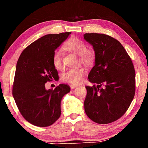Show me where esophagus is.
Here are the masks:
<instances>
[{"mask_svg": "<svg viewBox=\"0 0 148 148\" xmlns=\"http://www.w3.org/2000/svg\"><path fill=\"white\" fill-rule=\"evenodd\" d=\"M76 87H77V85H73V84L71 85V88L72 89H74V88H76Z\"/></svg>", "mask_w": 148, "mask_h": 148, "instance_id": "esophagus-1", "label": "esophagus"}]
</instances>
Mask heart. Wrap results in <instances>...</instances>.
Masks as SVG:
<instances>
[{
    "instance_id": "obj_1",
    "label": "heart",
    "mask_w": 148,
    "mask_h": 148,
    "mask_svg": "<svg viewBox=\"0 0 148 148\" xmlns=\"http://www.w3.org/2000/svg\"><path fill=\"white\" fill-rule=\"evenodd\" d=\"M67 51L74 53L79 56V61L86 65H91L95 59V53L91 49L86 48V45L82 40L72 37L67 40L63 46ZM52 62L57 70H62L63 68L61 52L56 51L52 57ZM86 70L83 67H75L70 69L62 75L61 79L63 82L69 84H78L82 82Z\"/></svg>"
}]
</instances>
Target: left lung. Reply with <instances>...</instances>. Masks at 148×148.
Returning <instances> with one entry per match:
<instances>
[{"label":"left lung","mask_w":148,"mask_h":148,"mask_svg":"<svg viewBox=\"0 0 148 148\" xmlns=\"http://www.w3.org/2000/svg\"><path fill=\"white\" fill-rule=\"evenodd\" d=\"M84 38L95 53V64L88 75L95 85L86 87L85 112L97 123H110L123 116L133 100L134 65L123 46L113 37L86 33Z\"/></svg>","instance_id":"obj_1"}]
</instances>
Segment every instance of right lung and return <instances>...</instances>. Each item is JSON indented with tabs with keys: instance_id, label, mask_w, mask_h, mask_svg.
I'll use <instances>...</instances> for the list:
<instances>
[{
	"instance_id": "obj_1",
	"label": "right lung",
	"mask_w": 148,
	"mask_h": 148,
	"mask_svg": "<svg viewBox=\"0 0 148 148\" xmlns=\"http://www.w3.org/2000/svg\"><path fill=\"white\" fill-rule=\"evenodd\" d=\"M71 32L49 34L27 46L17 62L12 95L20 113L30 123L48 127L61 116L62 97L71 91L69 86L60 84L46 90L45 84L58 76L52 57Z\"/></svg>"
}]
</instances>
